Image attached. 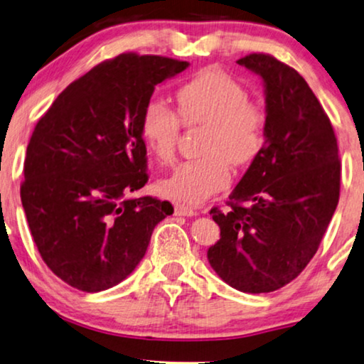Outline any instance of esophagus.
Returning <instances> with one entry per match:
<instances>
[{
  "label": "esophagus",
  "instance_id": "34e87169",
  "mask_svg": "<svg viewBox=\"0 0 364 364\" xmlns=\"http://www.w3.org/2000/svg\"><path fill=\"white\" fill-rule=\"evenodd\" d=\"M173 210H176V215H178V217H192L197 213L192 207H186V205H182V203H176Z\"/></svg>",
  "mask_w": 364,
  "mask_h": 364
}]
</instances>
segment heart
<instances>
[{
  "label": "heart",
  "mask_w": 364,
  "mask_h": 364,
  "mask_svg": "<svg viewBox=\"0 0 364 364\" xmlns=\"http://www.w3.org/2000/svg\"><path fill=\"white\" fill-rule=\"evenodd\" d=\"M176 99L178 116L159 99L146 104L141 137L159 162H171L181 121L186 126H205L203 156L182 162L159 183L164 196L196 205L228 186L232 164L243 167L260 156L267 141V112L248 99L240 82L217 68L183 84Z\"/></svg>",
  "instance_id": "b5f03b06"
}]
</instances>
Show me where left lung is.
I'll return each mask as SVG.
<instances>
[{
	"instance_id": "left-lung-1",
	"label": "left lung",
	"mask_w": 364,
	"mask_h": 364,
	"mask_svg": "<svg viewBox=\"0 0 364 364\" xmlns=\"http://www.w3.org/2000/svg\"><path fill=\"white\" fill-rule=\"evenodd\" d=\"M237 63L263 81L267 141L228 196L230 208L210 210L220 240L207 258L235 290L268 293L316 253L340 198L341 166L330 119L295 69L262 53Z\"/></svg>"
}]
</instances>
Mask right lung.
I'll return each instance as SVG.
<instances>
[{"instance_id": "add662e5", "label": "right lung", "mask_w": 364, "mask_h": 364, "mask_svg": "<svg viewBox=\"0 0 364 364\" xmlns=\"http://www.w3.org/2000/svg\"><path fill=\"white\" fill-rule=\"evenodd\" d=\"M187 68L121 54L69 84L34 127L21 202L41 258L68 285L87 293L116 287L173 212L167 200L127 193L149 181L144 107L157 84Z\"/></svg>"}]
</instances>
